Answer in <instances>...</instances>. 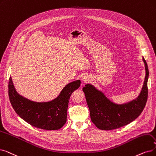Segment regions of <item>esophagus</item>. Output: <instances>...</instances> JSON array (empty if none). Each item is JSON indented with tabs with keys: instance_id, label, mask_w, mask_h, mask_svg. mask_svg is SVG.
Segmentation results:
<instances>
[{
	"instance_id": "34e87169",
	"label": "esophagus",
	"mask_w": 156,
	"mask_h": 156,
	"mask_svg": "<svg viewBox=\"0 0 156 156\" xmlns=\"http://www.w3.org/2000/svg\"><path fill=\"white\" fill-rule=\"evenodd\" d=\"M91 80V78L89 75H88V74H86V75H84L82 78V82L83 83H88Z\"/></svg>"
}]
</instances>
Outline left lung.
<instances>
[{"label": "left lung", "mask_w": 156, "mask_h": 156, "mask_svg": "<svg viewBox=\"0 0 156 156\" xmlns=\"http://www.w3.org/2000/svg\"><path fill=\"white\" fill-rule=\"evenodd\" d=\"M145 77L138 96L129 102L117 104L108 99L103 92L92 84L83 88L86 101L89 108L90 118L96 126L102 130L115 129L131 123L144 110L148 96V66L143 57Z\"/></svg>", "instance_id": "left-lung-1"}]
</instances>
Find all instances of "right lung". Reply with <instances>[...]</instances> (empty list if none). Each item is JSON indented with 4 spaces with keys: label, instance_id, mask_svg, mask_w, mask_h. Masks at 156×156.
<instances>
[{
    "label": "right lung",
    "instance_id": "add662e5",
    "mask_svg": "<svg viewBox=\"0 0 156 156\" xmlns=\"http://www.w3.org/2000/svg\"><path fill=\"white\" fill-rule=\"evenodd\" d=\"M80 80L67 84L58 96L47 102H36L19 94L9 81V97L16 113L32 126L44 130H58L66 122L67 111L71 94L80 86Z\"/></svg>",
    "mask_w": 156,
    "mask_h": 156
}]
</instances>
